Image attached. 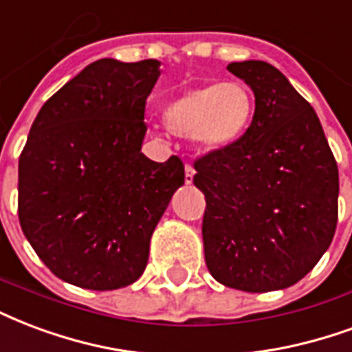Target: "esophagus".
I'll list each match as a JSON object with an SVG mask.
<instances>
[{
    "instance_id": "34e87169",
    "label": "esophagus",
    "mask_w": 352,
    "mask_h": 352,
    "mask_svg": "<svg viewBox=\"0 0 352 352\" xmlns=\"http://www.w3.org/2000/svg\"><path fill=\"white\" fill-rule=\"evenodd\" d=\"M194 175H196V169L192 168L190 164L184 166V179H186V184L194 183Z\"/></svg>"
}]
</instances>
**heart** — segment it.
Returning <instances> with one entry per match:
<instances>
[{
    "instance_id": "obj_1",
    "label": "heart",
    "mask_w": 352,
    "mask_h": 352,
    "mask_svg": "<svg viewBox=\"0 0 352 352\" xmlns=\"http://www.w3.org/2000/svg\"><path fill=\"white\" fill-rule=\"evenodd\" d=\"M256 116L254 93L241 82L209 83L169 100L164 124L173 134L192 138L210 153L235 149L252 129Z\"/></svg>"
}]
</instances>
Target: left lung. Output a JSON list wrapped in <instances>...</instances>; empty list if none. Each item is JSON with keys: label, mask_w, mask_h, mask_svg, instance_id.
<instances>
[{"label": "left lung", "mask_w": 352, "mask_h": 352, "mask_svg": "<svg viewBox=\"0 0 352 352\" xmlns=\"http://www.w3.org/2000/svg\"><path fill=\"white\" fill-rule=\"evenodd\" d=\"M256 96L252 129L235 149L194 168L205 194V263L226 287L267 293L295 285L334 239L338 164L311 104L265 61L229 63Z\"/></svg>", "instance_id": "8db88e82"}]
</instances>
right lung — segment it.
<instances>
[{"instance_id": "add662e5", "label": "right lung", "mask_w": 352, "mask_h": 352, "mask_svg": "<svg viewBox=\"0 0 352 352\" xmlns=\"http://www.w3.org/2000/svg\"><path fill=\"white\" fill-rule=\"evenodd\" d=\"M160 61L104 57L50 96L18 162V218L25 239L63 282L93 291L143 274L149 242L184 184L183 162L149 160L145 100Z\"/></svg>"}]
</instances>
